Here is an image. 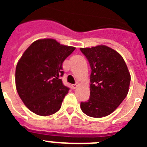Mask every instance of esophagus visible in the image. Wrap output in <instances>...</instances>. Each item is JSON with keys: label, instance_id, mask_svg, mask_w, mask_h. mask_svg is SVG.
I'll use <instances>...</instances> for the list:
<instances>
[{"label": "esophagus", "instance_id": "esophagus-1", "mask_svg": "<svg viewBox=\"0 0 147 147\" xmlns=\"http://www.w3.org/2000/svg\"><path fill=\"white\" fill-rule=\"evenodd\" d=\"M78 86L77 84H73V85H71V87H72L73 89H75V88H76V87Z\"/></svg>", "mask_w": 147, "mask_h": 147}]
</instances>
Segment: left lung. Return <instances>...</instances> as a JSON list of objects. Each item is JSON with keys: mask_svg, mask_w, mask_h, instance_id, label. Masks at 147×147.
Segmentation results:
<instances>
[{"mask_svg": "<svg viewBox=\"0 0 147 147\" xmlns=\"http://www.w3.org/2000/svg\"><path fill=\"white\" fill-rule=\"evenodd\" d=\"M91 68L90 94L81 102L82 112L88 116L102 118L112 113L127 96L130 74L121 56L106 45L81 48Z\"/></svg>", "mask_w": 147, "mask_h": 147, "instance_id": "left-lung-1", "label": "left lung"}]
</instances>
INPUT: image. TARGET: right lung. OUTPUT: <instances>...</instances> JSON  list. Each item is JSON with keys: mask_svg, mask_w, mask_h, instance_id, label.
I'll return each mask as SVG.
<instances>
[{"mask_svg": "<svg viewBox=\"0 0 147 147\" xmlns=\"http://www.w3.org/2000/svg\"><path fill=\"white\" fill-rule=\"evenodd\" d=\"M74 47L53 39L34 42L18 61L15 84L18 95L34 113L46 116L57 112L70 88L65 86L62 63Z\"/></svg>", "mask_w": 147, "mask_h": 147, "instance_id": "obj_1", "label": "right lung"}]
</instances>
